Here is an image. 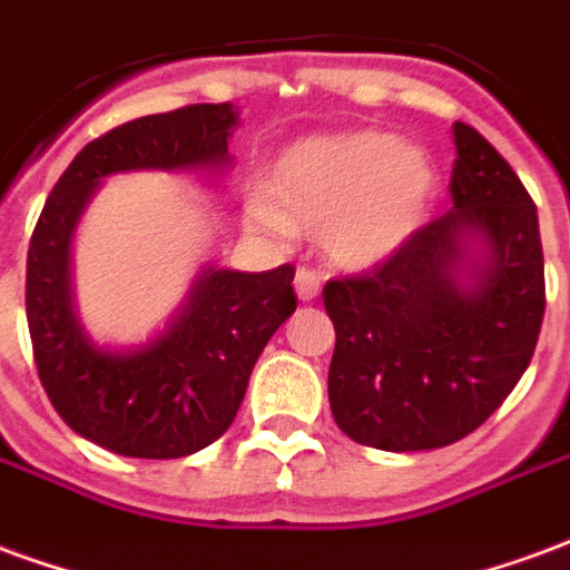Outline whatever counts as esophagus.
I'll list each match as a JSON object with an SVG mask.
<instances>
[{"instance_id": "esophagus-1", "label": "esophagus", "mask_w": 570, "mask_h": 570, "mask_svg": "<svg viewBox=\"0 0 570 570\" xmlns=\"http://www.w3.org/2000/svg\"><path fill=\"white\" fill-rule=\"evenodd\" d=\"M321 274L311 272V268H298L296 272V296L298 302H314L321 296Z\"/></svg>"}]
</instances>
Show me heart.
I'll use <instances>...</instances> for the list:
<instances>
[{"instance_id": "b5f03b06", "label": "heart", "mask_w": 570, "mask_h": 570, "mask_svg": "<svg viewBox=\"0 0 570 570\" xmlns=\"http://www.w3.org/2000/svg\"><path fill=\"white\" fill-rule=\"evenodd\" d=\"M436 176L428 155L384 130L308 137L286 146L265 174V200H249L259 232H317L326 256L366 268L419 232Z\"/></svg>"}]
</instances>
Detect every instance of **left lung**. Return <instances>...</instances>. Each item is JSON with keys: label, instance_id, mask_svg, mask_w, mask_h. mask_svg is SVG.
I'll list each match as a JSON object with an SVG mask.
<instances>
[{"label": "left lung", "instance_id": "obj_1", "mask_svg": "<svg viewBox=\"0 0 570 570\" xmlns=\"http://www.w3.org/2000/svg\"><path fill=\"white\" fill-rule=\"evenodd\" d=\"M452 130V210L372 274L323 286L333 419L382 452L473 433L528 370L547 308L534 200L476 128Z\"/></svg>", "mask_w": 570, "mask_h": 570}]
</instances>
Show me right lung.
I'll list each match as a JSON object with an SVG mask.
<instances>
[{"label":"right lung","instance_id":"right-lung-1","mask_svg":"<svg viewBox=\"0 0 570 570\" xmlns=\"http://www.w3.org/2000/svg\"><path fill=\"white\" fill-rule=\"evenodd\" d=\"M235 125L232 104H195L112 128L72 158L36 223L27 253L36 370L57 415L109 452L167 461L219 440L262 347L296 311L293 265L200 272L170 326L134 351L97 347L72 311L69 244L94 188L128 170L225 167Z\"/></svg>","mask_w":570,"mask_h":570}]
</instances>
